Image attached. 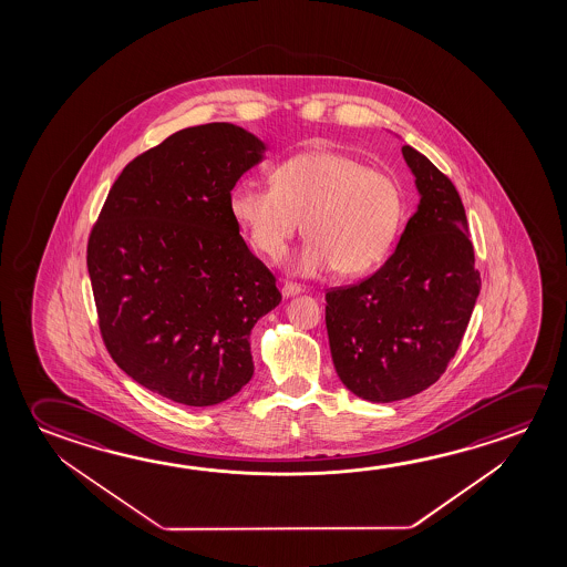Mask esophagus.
<instances>
[{
    "label": "esophagus",
    "mask_w": 567,
    "mask_h": 567,
    "mask_svg": "<svg viewBox=\"0 0 567 567\" xmlns=\"http://www.w3.org/2000/svg\"><path fill=\"white\" fill-rule=\"evenodd\" d=\"M280 292H282V297L290 298L305 292V288L300 287V285H295V282H287V285H282Z\"/></svg>",
    "instance_id": "1"
}]
</instances>
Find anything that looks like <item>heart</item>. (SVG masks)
<instances>
[{
  "label": "heart",
  "mask_w": 567,
  "mask_h": 567,
  "mask_svg": "<svg viewBox=\"0 0 567 567\" xmlns=\"http://www.w3.org/2000/svg\"><path fill=\"white\" fill-rule=\"evenodd\" d=\"M233 219L252 247L280 260L302 229L308 239L295 259L298 275L338 269L360 275L390 251L403 219L395 177L338 150H308L280 162L270 186L241 179L229 194Z\"/></svg>",
  "instance_id": "1"
}]
</instances>
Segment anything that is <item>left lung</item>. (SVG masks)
Here are the masks:
<instances>
[{
  "mask_svg": "<svg viewBox=\"0 0 567 567\" xmlns=\"http://www.w3.org/2000/svg\"><path fill=\"white\" fill-rule=\"evenodd\" d=\"M417 212L372 277L326 292L336 373L362 400H405L433 385L455 358L481 292L461 195L411 146Z\"/></svg>",
  "mask_w": 567,
  "mask_h": 567,
  "instance_id": "1",
  "label": "left lung"
}]
</instances>
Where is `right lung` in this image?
<instances>
[{
  "mask_svg": "<svg viewBox=\"0 0 567 567\" xmlns=\"http://www.w3.org/2000/svg\"><path fill=\"white\" fill-rule=\"evenodd\" d=\"M262 152L227 122L176 132L122 169L89 235L106 350L182 405H217L249 383L252 326L279 307L275 275L229 212L233 186Z\"/></svg>",
  "mask_w": 567,
  "mask_h": 567,
  "instance_id": "1",
  "label": "right lung"
}]
</instances>
